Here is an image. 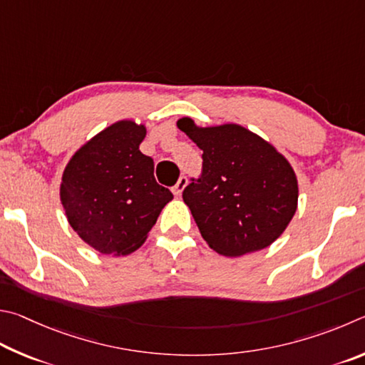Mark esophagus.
<instances>
[{"label":"esophagus","instance_id":"obj_1","mask_svg":"<svg viewBox=\"0 0 365 365\" xmlns=\"http://www.w3.org/2000/svg\"><path fill=\"white\" fill-rule=\"evenodd\" d=\"M186 186H187V178L186 176H181L178 179V182H176V186L173 187V194H175L176 197H179L182 194V190L186 189Z\"/></svg>","mask_w":365,"mask_h":365}]
</instances>
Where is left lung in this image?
Segmentation results:
<instances>
[{
  "instance_id": "left-lung-1",
  "label": "left lung",
  "mask_w": 365,
  "mask_h": 365,
  "mask_svg": "<svg viewBox=\"0 0 365 365\" xmlns=\"http://www.w3.org/2000/svg\"><path fill=\"white\" fill-rule=\"evenodd\" d=\"M178 128L203 150V173L184 189L202 237L225 257L259 252L277 240L298 207V179L276 147L237 123Z\"/></svg>"
}]
</instances>
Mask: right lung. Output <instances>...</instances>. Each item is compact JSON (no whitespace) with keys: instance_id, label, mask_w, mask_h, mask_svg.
<instances>
[{"instance_id":"add662e5","label":"right lung","mask_w":365,"mask_h":365,"mask_svg":"<svg viewBox=\"0 0 365 365\" xmlns=\"http://www.w3.org/2000/svg\"><path fill=\"white\" fill-rule=\"evenodd\" d=\"M145 125L118 120L86 140L62 173L61 203L68 225L96 252L126 257L144 244L173 200L139 150Z\"/></svg>"}]
</instances>
